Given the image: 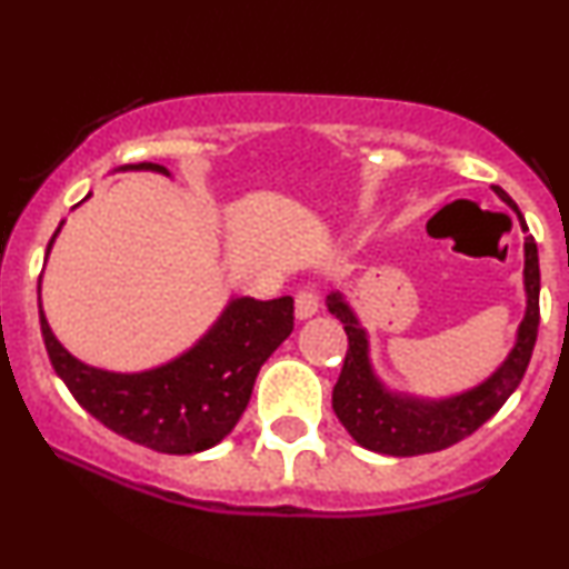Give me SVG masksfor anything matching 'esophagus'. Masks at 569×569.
Returning a JSON list of instances; mask_svg holds the SVG:
<instances>
[{"instance_id": "1", "label": "esophagus", "mask_w": 569, "mask_h": 569, "mask_svg": "<svg viewBox=\"0 0 569 569\" xmlns=\"http://www.w3.org/2000/svg\"><path fill=\"white\" fill-rule=\"evenodd\" d=\"M318 305H321V293H318L316 286H305V289H299L297 291V318L299 321L316 316Z\"/></svg>"}]
</instances>
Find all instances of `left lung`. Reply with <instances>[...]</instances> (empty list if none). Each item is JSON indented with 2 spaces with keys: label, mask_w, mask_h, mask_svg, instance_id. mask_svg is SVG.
<instances>
[{
  "label": "left lung",
  "mask_w": 569,
  "mask_h": 569,
  "mask_svg": "<svg viewBox=\"0 0 569 569\" xmlns=\"http://www.w3.org/2000/svg\"><path fill=\"white\" fill-rule=\"evenodd\" d=\"M495 192L519 213L521 230L527 232V221L521 217L519 206L500 187H495ZM525 286L527 316L519 326V339H516L511 356L479 388L455 398H443V401H415V398L388 393L369 367L367 331L358 326V318L345 305L342 293H331L329 312L345 323V335H348V356H345L335 393H331V407L352 439L371 452L415 457L441 452L485 426L489 417L508 401V396L519 388L521 377L530 367L535 339H538L540 264L532 234L525 238Z\"/></svg>",
  "instance_id": "8db88e82"
}]
</instances>
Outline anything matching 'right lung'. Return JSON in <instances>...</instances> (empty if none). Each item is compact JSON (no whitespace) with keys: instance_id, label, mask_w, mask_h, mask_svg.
Masks as SVG:
<instances>
[{"instance_id":"1","label":"right lung","mask_w":569,"mask_h":569,"mask_svg":"<svg viewBox=\"0 0 569 569\" xmlns=\"http://www.w3.org/2000/svg\"><path fill=\"white\" fill-rule=\"evenodd\" d=\"M126 168L168 176L158 162ZM50 246L53 240L48 251ZM39 326L56 375L84 411L154 452L192 455L211 449L238 426L259 369L293 331V299H232L192 350L141 375L84 367L53 337L42 310Z\"/></svg>"}]
</instances>
